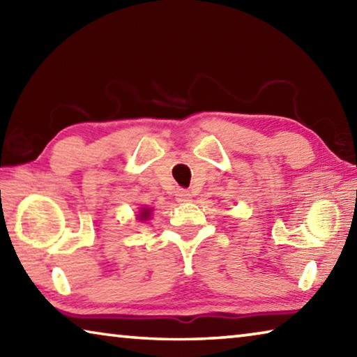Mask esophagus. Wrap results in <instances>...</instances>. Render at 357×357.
<instances>
[{
    "instance_id": "34e87169",
    "label": "esophagus",
    "mask_w": 357,
    "mask_h": 357,
    "mask_svg": "<svg viewBox=\"0 0 357 357\" xmlns=\"http://www.w3.org/2000/svg\"><path fill=\"white\" fill-rule=\"evenodd\" d=\"M174 198H176V202L179 203H184V202H190L192 198V193L185 189H178L174 192Z\"/></svg>"
}]
</instances>
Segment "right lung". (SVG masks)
Wrapping results in <instances>:
<instances>
[{"label": "right lung", "instance_id": "right-lung-1", "mask_svg": "<svg viewBox=\"0 0 357 357\" xmlns=\"http://www.w3.org/2000/svg\"><path fill=\"white\" fill-rule=\"evenodd\" d=\"M151 213H153V209H151V208H142L140 213L137 214V219L142 220V222L143 220H148L149 217H151Z\"/></svg>", "mask_w": 357, "mask_h": 357}]
</instances>
